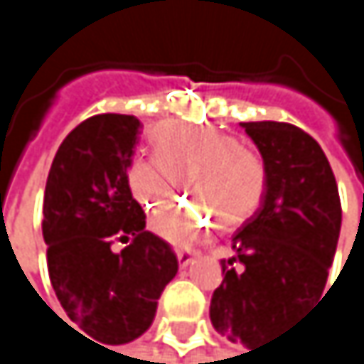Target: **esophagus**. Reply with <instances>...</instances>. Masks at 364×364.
Returning a JSON list of instances; mask_svg holds the SVG:
<instances>
[{
    "label": "esophagus",
    "mask_w": 364,
    "mask_h": 364,
    "mask_svg": "<svg viewBox=\"0 0 364 364\" xmlns=\"http://www.w3.org/2000/svg\"><path fill=\"white\" fill-rule=\"evenodd\" d=\"M193 257H196V253H191V251H179L177 253V259H179V265L181 267H187L193 261Z\"/></svg>",
    "instance_id": "obj_1"
}]
</instances>
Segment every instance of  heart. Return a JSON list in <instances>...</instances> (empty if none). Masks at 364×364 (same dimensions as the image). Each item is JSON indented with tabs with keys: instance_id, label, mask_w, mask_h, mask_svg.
<instances>
[{
	"instance_id": "b5f03b06",
	"label": "heart",
	"mask_w": 364,
	"mask_h": 364,
	"mask_svg": "<svg viewBox=\"0 0 364 364\" xmlns=\"http://www.w3.org/2000/svg\"><path fill=\"white\" fill-rule=\"evenodd\" d=\"M156 156L136 158L126 171L132 198L149 213L160 215L177 196L181 177H189L202 204L183 206L160 217L156 232L175 247L193 245L210 225L232 230L251 219L261 206L267 168L240 139L215 126L164 122L154 130Z\"/></svg>"
}]
</instances>
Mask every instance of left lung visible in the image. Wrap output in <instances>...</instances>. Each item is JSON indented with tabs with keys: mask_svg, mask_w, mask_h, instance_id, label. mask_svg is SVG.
Listing matches in <instances>:
<instances>
[{
	"mask_svg": "<svg viewBox=\"0 0 364 364\" xmlns=\"http://www.w3.org/2000/svg\"><path fill=\"white\" fill-rule=\"evenodd\" d=\"M265 168L261 206L234 234V257L210 299V323L253 352L274 341L327 284L341 202L321 145L287 122H242ZM240 262L238 268H232Z\"/></svg>",
	"mask_w": 364,
	"mask_h": 364,
	"instance_id": "left-lung-1",
	"label": "left lung"
}]
</instances>
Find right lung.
<instances>
[{
    "mask_svg": "<svg viewBox=\"0 0 364 364\" xmlns=\"http://www.w3.org/2000/svg\"><path fill=\"white\" fill-rule=\"evenodd\" d=\"M139 130L134 115L84 119L60 143L43 191L52 289L71 323L99 346L128 343L151 327L179 269L171 245L145 230V213L126 185ZM115 240L131 245L113 252Z\"/></svg>",
    "mask_w": 364,
    "mask_h": 364,
    "instance_id": "obj_1",
    "label": "right lung"
}]
</instances>
